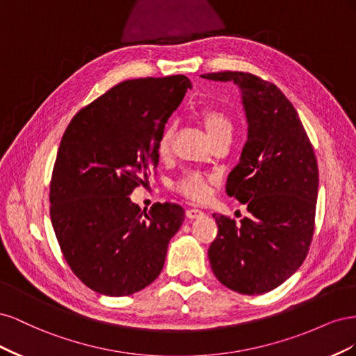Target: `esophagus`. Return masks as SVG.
Returning a JSON list of instances; mask_svg holds the SVG:
<instances>
[{
    "instance_id": "34e87169",
    "label": "esophagus",
    "mask_w": 356,
    "mask_h": 356,
    "mask_svg": "<svg viewBox=\"0 0 356 356\" xmlns=\"http://www.w3.org/2000/svg\"><path fill=\"white\" fill-rule=\"evenodd\" d=\"M186 215H187L188 218L195 220V218H200L202 215H203V212H202L200 209H196V208H188V209L186 211Z\"/></svg>"
}]
</instances>
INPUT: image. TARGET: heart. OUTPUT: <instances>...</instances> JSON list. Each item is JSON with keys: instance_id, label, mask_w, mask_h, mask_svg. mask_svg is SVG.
Segmentation results:
<instances>
[{"instance_id": "1", "label": "heart", "mask_w": 356, "mask_h": 356, "mask_svg": "<svg viewBox=\"0 0 356 356\" xmlns=\"http://www.w3.org/2000/svg\"><path fill=\"white\" fill-rule=\"evenodd\" d=\"M199 117L212 141L225 132H232L230 118L218 108L207 106V108H202L199 111ZM174 132H175L174 122H169L163 129H161V132L157 138V144H156V152L160 157H166L169 154ZM174 188L178 193H181V195H184L186 197L193 200H203L208 196L207 178H204L200 172H195V170L186 172V174L175 182Z\"/></svg>"}]
</instances>
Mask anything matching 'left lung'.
Masks as SVG:
<instances>
[{"label": "left lung", "instance_id": "left-lung-1", "mask_svg": "<svg viewBox=\"0 0 356 356\" xmlns=\"http://www.w3.org/2000/svg\"><path fill=\"white\" fill-rule=\"evenodd\" d=\"M242 92L248 139L225 191L251 215L238 224L213 213L218 234L208 257L213 275L241 294H263L297 272L315 230L318 163L296 108L281 89L250 72L203 74Z\"/></svg>", "mask_w": 356, "mask_h": 356}]
</instances>
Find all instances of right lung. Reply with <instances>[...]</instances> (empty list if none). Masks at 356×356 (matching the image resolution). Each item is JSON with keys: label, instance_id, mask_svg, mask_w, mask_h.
I'll return each instance as SVG.
<instances>
[{"label": "right lung", "instance_id": "add662e5", "mask_svg": "<svg viewBox=\"0 0 356 356\" xmlns=\"http://www.w3.org/2000/svg\"><path fill=\"white\" fill-rule=\"evenodd\" d=\"M191 89L186 75L118 83L72 117L50 181V218L74 275L96 293L131 296L160 275L186 212L132 191L154 174L157 138Z\"/></svg>", "mask_w": 356, "mask_h": 356}]
</instances>
